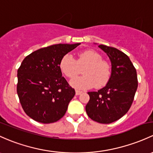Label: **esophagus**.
Masks as SVG:
<instances>
[{
  "label": "esophagus",
  "instance_id": "34e87169",
  "mask_svg": "<svg viewBox=\"0 0 153 153\" xmlns=\"http://www.w3.org/2000/svg\"><path fill=\"white\" fill-rule=\"evenodd\" d=\"M82 92H83V91H80V90H75V94H76V95H79V94H81Z\"/></svg>",
  "mask_w": 153,
  "mask_h": 153
}]
</instances>
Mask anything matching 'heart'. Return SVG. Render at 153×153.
<instances>
[{"mask_svg": "<svg viewBox=\"0 0 153 153\" xmlns=\"http://www.w3.org/2000/svg\"><path fill=\"white\" fill-rule=\"evenodd\" d=\"M83 70L84 75L78 77L70 81V84L77 89H89L95 86L103 87L108 83L111 75V68L107 61L102 59L100 53L86 50L78 53V59L75 60L72 55L66 54L59 62V68L67 78H73Z\"/></svg>", "mask_w": 153, "mask_h": 153, "instance_id": "heart-1", "label": "heart"}]
</instances>
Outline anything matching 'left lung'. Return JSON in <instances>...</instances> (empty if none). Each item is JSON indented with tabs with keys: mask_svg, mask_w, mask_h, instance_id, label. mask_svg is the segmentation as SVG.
<instances>
[{
	"mask_svg": "<svg viewBox=\"0 0 153 153\" xmlns=\"http://www.w3.org/2000/svg\"><path fill=\"white\" fill-rule=\"evenodd\" d=\"M111 62V75L105 87L89 91L86 105L87 115L102 124L114 123L123 117L133 103L138 87L137 73L129 57L115 48L100 45Z\"/></svg>",
	"mask_w": 153,
	"mask_h": 153,
	"instance_id": "8db88e82",
	"label": "left lung"
}]
</instances>
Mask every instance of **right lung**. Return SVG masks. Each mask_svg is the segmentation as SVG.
<instances>
[{"label":"right lung","instance_id":"obj_1","mask_svg":"<svg viewBox=\"0 0 153 153\" xmlns=\"http://www.w3.org/2000/svg\"><path fill=\"white\" fill-rule=\"evenodd\" d=\"M76 44H58L41 48L23 59L17 70V92L24 111L39 123L62 119L75 94L59 68L64 55Z\"/></svg>","mask_w":153,"mask_h":153}]
</instances>
